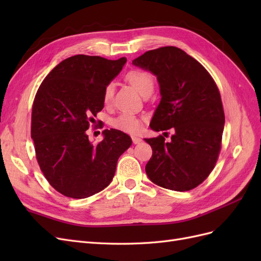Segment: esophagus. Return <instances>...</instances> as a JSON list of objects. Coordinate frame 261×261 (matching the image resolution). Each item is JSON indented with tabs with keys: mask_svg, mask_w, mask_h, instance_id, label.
Wrapping results in <instances>:
<instances>
[{
	"mask_svg": "<svg viewBox=\"0 0 261 261\" xmlns=\"http://www.w3.org/2000/svg\"><path fill=\"white\" fill-rule=\"evenodd\" d=\"M132 140H133V143L135 144V145H138V144L141 143V138H139V137H137V136H133V137H132Z\"/></svg>",
	"mask_w": 261,
	"mask_h": 261,
	"instance_id": "obj_1",
	"label": "esophagus"
}]
</instances>
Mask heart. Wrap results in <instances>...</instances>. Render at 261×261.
<instances>
[{"label":"heart","instance_id":"heart-1","mask_svg":"<svg viewBox=\"0 0 261 261\" xmlns=\"http://www.w3.org/2000/svg\"><path fill=\"white\" fill-rule=\"evenodd\" d=\"M126 80L128 81V83L141 96H144L147 91L153 89V77L151 74L145 72V70L133 69L126 75ZM113 84H109L103 92V101L106 103L111 101L113 97ZM111 125L115 129L122 130L124 133L136 134L141 129V118L130 113H122L121 115L113 118Z\"/></svg>","mask_w":261,"mask_h":261}]
</instances>
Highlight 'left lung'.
Instances as JSON below:
<instances>
[{
	"instance_id": "obj_1",
	"label": "left lung",
	"mask_w": 261,
	"mask_h": 261,
	"mask_svg": "<svg viewBox=\"0 0 261 261\" xmlns=\"http://www.w3.org/2000/svg\"><path fill=\"white\" fill-rule=\"evenodd\" d=\"M133 64L155 75L160 86L150 128L174 130L170 143L161 135L145 138L152 148L147 175L163 188L191 191L209 176L221 150L225 117L218 87L198 61L176 46L147 51Z\"/></svg>"
}]
</instances>
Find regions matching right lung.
I'll list each match as a JSON object with an SVG mask.
<instances>
[{"label": "right lung", "mask_w": 261, "mask_h": 261, "mask_svg": "<svg viewBox=\"0 0 261 261\" xmlns=\"http://www.w3.org/2000/svg\"><path fill=\"white\" fill-rule=\"evenodd\" d=\"M126 61L74 55L55 66L39 87L31 138L44 177L62 195L82 199L105 189L118 158L132 145L127 134L117 129H105L98 145H92L86 133L105 107L106 87Z\"/></svg>", "instance_id": "obj_1"}]
</instances>
